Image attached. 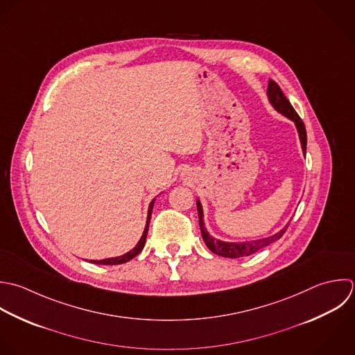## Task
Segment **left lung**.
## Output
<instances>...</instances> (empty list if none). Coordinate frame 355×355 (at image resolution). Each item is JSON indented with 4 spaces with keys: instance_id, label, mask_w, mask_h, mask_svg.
Here are the masks:
<instances>
[{
    "instance_id": "obj_1",
    "label": "left lung",
    "mask_w": 355,
    "mask_h": 355,
    "mask_svg": "<svg viewBox=\"0 0 355 355\" xmlns=\"http://www.w3.org/2000/svg\"><path fill=\"white\" fill-rule=\"evenodd\" d=\"M267 96H268V102L271 103V106L281 113L282 116L288 117L289 120H292L297 128L299 132V138H300V144H302V149L303 153L306 155V148H307V132H306V127L303 120L299 117V114L296 113V110L293 109V106L291 105V102L288 101V98L284 95L281 87L274 81L270 80L268 81V88H267ZM196 206H198V214H199V225H200V232H202V238L206 243V246L217 256L221 257H230V259H239V257H246L250 256L261 249H264L266 246L277 242L288 230L289 224L288 223L282 230H279L278 232H275L271 236L267 238H260V239H254V241H246V242H224L221 239H217L214 236H211L207 231V228L205 227V221H203V207L199 199H196Z\"/></svg>"
}]
</instances>
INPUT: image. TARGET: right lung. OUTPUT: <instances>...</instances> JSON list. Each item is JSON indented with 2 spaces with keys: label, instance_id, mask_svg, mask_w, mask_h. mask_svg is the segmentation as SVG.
<instances>
[{
  "label": "right lung",
  "instance_id": "1",
  "mask_svg": "<svg viewBox=\"0 0 355 355\" xmlns=\"http://www.w3.org/2000/svg\"><path fill=\"white\" fill-rule=\"evenodd\" d=\"M155 199H152V202L149 203V207H148V217H146V224H145V228H144V232H142V236L139 238L138 243L135 245V248H132L130 252L124 253L123 256H117V257H109V259H103V260H89V263L92 264H101V266H116V264H123V263H127L130 261L131 259H134L137 254L141 253V250L144 249L145 246V242H146V235H148V230H149V221H150V216H152V209H153V205H155Z\"/></svg>",
  "mask_w": 355,
  "mask_h": 355
}]
</instances>
